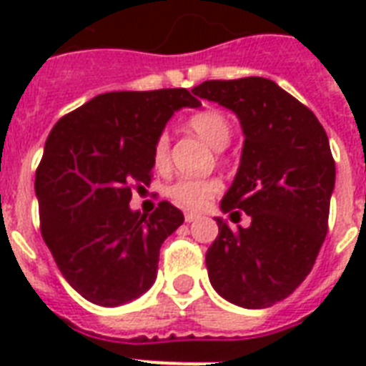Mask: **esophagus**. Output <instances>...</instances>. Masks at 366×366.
Wrapping results in <instances>:
<instances>
[{
	"label": "esophagus",
	"instance_id": "34e87169",
	"mask_svg": "<svg viewBox=\"0 0 366 366\" xmlns=\"http://www.w3.org/2000/svg\"><path fill=\"white\" fill-rule=\"evenodd\" d=\"M201 218V214L199 212H186V214H184V220H186V222H195V220H199Z\"/></svg>",
	"mask_w": 366,
	"mask_h": 366
}]
</instances>
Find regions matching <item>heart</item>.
<instances>
[{"label": "heart", "instance_id": "heart-1", "mask_svg": "<svg viewBox=\"0 0 366 366\" xmlns=\"http://www.w3.org/2000/svg\"><path fill=\"white\" fill-rule=\"evenodd\" d=\"M188 129L205 140L212 149H224L232 138V123L222 112L203 110L188 119ZM155 169L169 167V137L161 134L154 146ZM220 192V182L212 178H180L169 186L167 194L186 209H201Z\"/></svg>", "mask_w": 366, "mask_h": 366}]
</instances>
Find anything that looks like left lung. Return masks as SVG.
I'll return each instance as SVG.
<instances>
[{
  "mask_svg": "<svg viewBox=\"0 0 366 366\" xmlns=\"http://www.w3.org/2000/svg\"><path fill=\"white\" fill-rule=\"evenodd\" d=\"M192 93L234 112L244 137L220 209L244 211L250 226L235 232L214 218L209 281L235 306L269 307L300 287L327 235L336 180L329 138L312 110L266 77L203 81Z\"/></svg>",
  "mask_w": 366,
  "mask_h": 366,
  "instance_id": "obj_1",
  "label": "left lung"
}]
</instances>
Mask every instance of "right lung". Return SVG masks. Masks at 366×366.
<instances>
[{
    "mask_svg": "<svg viewBox=\"0 0 366 366\" xmlns=\"http://www.w3.org/2000/svg\"><path fill=\"white\" fill-rule=\"evenodd\" d=\"M199 106L186 89L112 91L53 127L36 172L41 235L89 302L123 306L155 283L161 244L184 214L167 201L152 214L132 211L131 186L149 182L155 140L174 112Z\"/></svg>",
    "mask_w": 366,
    "mask_h": 366,
    "instance_id": "1",
    "label": "right lung"
}]
</instances>
